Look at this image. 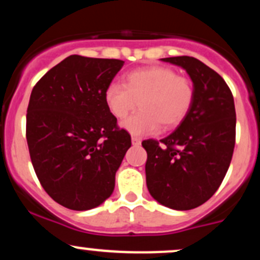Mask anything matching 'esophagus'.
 <instances>
[{"mask_svg":"<svg viewBox=\"0 0 260 260\" xmlns=\"http://www.w3.org/2000/svg\"><path fill=\"white\" fill-rule=\"evenodd\" d=\"M140 143H142V140H140L139 138H137V137H132V144L134 145V147H139Z\"/></svg>","mask_w":260,"mask_h":260,"instance_id":"34e87169","label":"esophagus"}]
</instances>
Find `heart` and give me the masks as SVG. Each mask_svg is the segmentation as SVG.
<instances>
[{"mask_svg":"<svg viewBox=\"0 0 260 260\" xmlns=\"http://www.w3.org/2000/svg\"><path fill=\"white\" fill-rule=\"evenodd\" d=\"M105 104L115 117L123 118L136 109L140 110L121 122V127L136 137L156 133L161 123L177 126L187 116L194 99L189 79L177 76L168 67H144L126 76L124 85L112 83L104 94Z\"/></svg>","mask_w":260,"mask_h":260,"instance_id":"obj_1","label":"heart"}]
</instances>
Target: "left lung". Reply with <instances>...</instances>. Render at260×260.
Here are the masks:
<instances>
[{"label": "left lung", "instance_id": "obj_1", "mask_svg": "<svg viewBox=\"0 0 260 260\" xmlns=\"http://www.w3.org/2000/svg\"><path fill=\"white\" fill-rule=\"evenodd\" d=\"M186 71L194 99L186 117L162 147L144 140L147 186L164 207L190 210L213 197L228 172L235 148L236 111L232 92L221 76L189 56L161 58Z\"/></svg>", "mask_w": 260, "mask_h": 260}]
</instances>
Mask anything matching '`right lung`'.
Wrapping results in <instances>:
<instances>
[{"mask_svg": "<svg viewBox=\"0 0 260 260\" xmlns=\"http://www.w3.org/2000/svg\"><path fill=\"white\" fill-rule=\"evenodd\" d=\"M124 62L72 55L32 88L26 142L41 186L72 210H90L115 189L131 136L116 127L104 94Z\"/></svg>", "mask_w": 260, "mask_h": 260, "instance_id": "right-lung-1", "label": "right lung"}]
</instances>
